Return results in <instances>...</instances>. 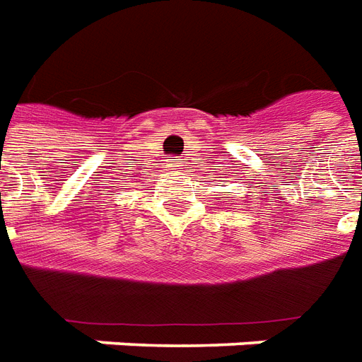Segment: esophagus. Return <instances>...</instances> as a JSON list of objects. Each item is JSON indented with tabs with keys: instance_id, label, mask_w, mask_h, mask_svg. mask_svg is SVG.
I'll list each match as a JSON object with an SVG mask.
<instances>
[{
	"instance_id": "1",
	"label": "esophagus",
	"mask_w": 362,
	"mask_h": 362,
	"mask_svg": "<svg viewBox=\"0 0 362 362\" xmlns=\"http://www.w3.org/2000/svg\"><path fill=\"white\" fill-rule=\"evenodd\" d=\"M169 168H173V169H179V161H177L175 158H173V160H171V163H169Z\"/></svg>"
}]
</instances>
